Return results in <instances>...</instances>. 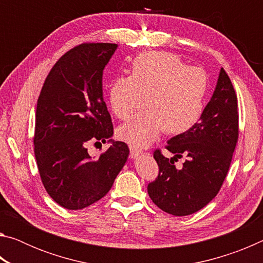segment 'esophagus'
Returning <instances> with one entry per match:
<instances>
[{"label":"esophagus","mask_w":263,"mask_h":263,"mask_svg":"<svg viewBox=\"0 0 263 263\" xmlns=\"http://www.w3.org/2000/svg\"><path fill=\"white\" fill-rule=\"evenodd\" d=\"M130 152H131V158L132 159H137L139 155L142 154V151L135 147V146H130Z\"/></svg>","instance_id":"1"}]
</instances>
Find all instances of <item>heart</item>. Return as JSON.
Segmentation results:
<instances>
[{
    "instance_id": "heart-1",
    "label": "heart",
    "mask_w": 263,
    "mask_h": 263,
    "mask_svg": "<svg viewBox=\"0 0 263 263\" xmlns=\"http://www.w3.org/2000/svg\"><path fill=\"white\" fill-rule=\"evenodd\" d=\"M209 91L205 70L188 67L173 53L145 52L132 60L128 77H117L109 87V104L115 116L126 121L145 97L148 110L117 130L121 140L146 147L163 131L182 135L201 119Z\"/></svg>"
}]
</instances>
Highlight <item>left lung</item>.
<instances>
[{
    "label": "left lung",
    "instance_id": "obj_1",
    "mask_svg": "<svg viewBox=\"0 0 263 263\" xmlns=\"http://www.w3.org/2000/svg\"><path fill=\"white\" fill-rule=\"evenodd\" d=\"M238 101L229 75L220 68L215 91L199 122L182 135L171 138L164 158L155 151L159 176L147 186L151 199L173 216H188L211 202L228 175L238 140ZM182 156V168L174 161Z\"/></svg>",
    "mask_w": 263,
    "mask_h": 263
}]
</instances>
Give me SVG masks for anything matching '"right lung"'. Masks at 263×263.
<instances>
[{
	"label": "right lung",
	"instance_id": "1",
	"mask_svg": "<svg viewBox=\"0 0 263 263\" xmlns=\"http://www.w3.org/2000/svg\"><path fill=\"white\" fill-rule=\"evenodd\" d=\"M117 44H82L62 55L44 82L37 102L34 155L47 194L68 210H81L108 194L130 149L115 141L103 99V70ZM108 142L100 157L86 146Z\"/></svg>",
	"mask_w": 263,
	"mask_h": 263
}]
</instances>
